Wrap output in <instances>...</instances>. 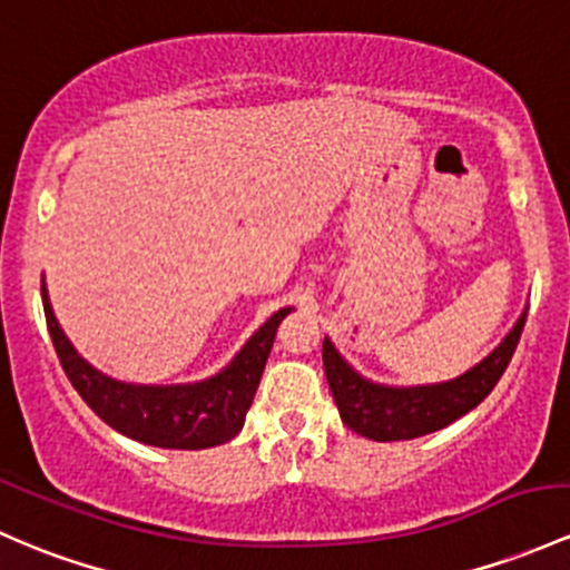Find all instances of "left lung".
<instances>
[{"label": "left lung", "mask_w": 570, "mask_h": 570, "mask_svg": "<svg viewBox=\"0 0 570 570\" xmlns=\"http://www.w3.org/2000/svg\"><path fill=\"white\" fill-rule=\"evenodd\" d=\"M527 314L517 322L508 338L475 368L453 382L429 387H382L361 380L333 350L325 338L322 346V361H325L327 385H331L335 404H338L341 421L357 434L376 442L393 440H415V436L431 434V431L445 429L448 423L459 421L470 410H475L487 395L494 391L502 371L511 363L522 338Z\"/></svg>", "instance_id": "left-lung-1"}]
</instances>
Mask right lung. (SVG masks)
Wrapping results in <instances>:
<instances>
[{"label":"right lung","mask_w":570,"mask_h":570,"mask_svg":"<svg viewBox=\"0 0 570 570\" xmlns=\"http://www.w3.org/2000/svg\"><path fill=\"white\" fill-rule=\"evenodd\" d=\"M40 292H43L46 325L53 350L70 385L87 401L89 410L130 440L155 448H177V451H202V448L220 445L243 429L245 412L254 401L267 355L273 350L275 331L281 320L289 314V308H281L278 314L269 316L229 368L220 371L213 380L199 382V385L141 387L114 382L83 363L53 320L46 286H40Z\"/></svg>","instance_id":"add662e5"}]
</instances>
